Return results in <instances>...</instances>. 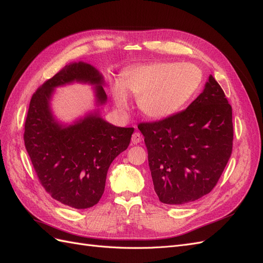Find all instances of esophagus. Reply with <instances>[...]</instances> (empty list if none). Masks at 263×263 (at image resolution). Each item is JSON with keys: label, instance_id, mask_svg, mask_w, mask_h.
<instances>
[{"label": "esophagus", "instance_id": "34e87169", "mask_svg": "<svg viewBox=\"0 0 263 263\" xmlns=\"http://www.w3.org/2000/svg\"><path fill=\"white\" fill-rule=\"evenodd\" d=\"M142 139V136L139 134V133H134L133 136H132V142L134 145H137L139 144V142L141 141Z\"/></svg>", "mask_w": 263, "mask_h": 263}]
</instances>
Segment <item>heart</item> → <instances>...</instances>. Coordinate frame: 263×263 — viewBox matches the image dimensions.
Segmentation results:
<instances>
[{
  "mask_svg": "<svg viewBox=\"0 0 263 263\" xmlns=\"http://www.w3.org/2000/svg\"><path fill=\"white\" fill-rule=\"evenodd\" d=\"M202 82V71L191 63L153 62L127 70L122 82L113 85L118 108L129 105L128 94L137 99L145 116L163 119L177 113L196 92Z\"/></svg>",
  "mask_w": 263,
  "mask_h": 263,
  "instance_id": "b5f03b06",
  "label": "heart"
}]
</instances>
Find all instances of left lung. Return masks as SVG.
Segmentation results:
<instances>
[{
	"instance_id": "left-lung-1",
	"label": "left lung",
	"mask_w": 263,
	"mask_h": 263,
	"mask_svg": "<svg viewBox=\"0 0 263 263\" xmlns=\"http://www.w3.org/2000/svg\"><path fill=\"white\" fill-rule=\"evenodd\" d=\"M138 128L155 192L164 204H186L209 194L232 155V106L212 74L186 109Z\"/></svg>"
}]
</instances>
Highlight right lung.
I'll use <instances>...</instances> for the list:
<instances>
[{
  "instance_id": "1",
  "label": "right lung",
  "mask_w": 263,
  "mask_h": 263,
  "mask_svg": "<svg viewBox=\"0 0 263 263\" xmlns=\"http://www.w3.org/2000/svg\"><path fill=\"white\" fill-rule=\"evenodd\" d=\"M73 82L94 85L97 105L105 104L104 79L99 70L83 61L71 62L31 97L24 141L47 192L62 204L83 210L99 203L109 165L129 146L134 128L107 123L99 110L71 125L60 124L50 108L53 90Z\"/></svg>"
}]
</instances>
